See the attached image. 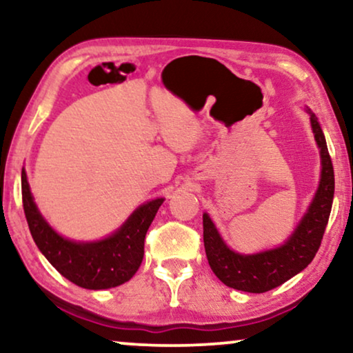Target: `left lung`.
Segmentation results:
<instances>
[{
  "label": "left lung",
  "mask_w": 353,
  "mask_h": 353,
  "mask_svg": "<svg viewBox=\"0 0 353 353\" xmlns=\"http://www.w3.org/2000/svg\"><path fill=\"white\" fill-rule=\"evenodd\" d=\"M307 112L320 148V185L302 220L284 244L257 254L234 252L226 245L209 214L202 215L207 260L212 272L228 288L254 294L272 291L307 268L320 249L334 197V168L316 115L308 108Z\"/></svg>",
  "instance_id": "obj_1"
}]
</instances>
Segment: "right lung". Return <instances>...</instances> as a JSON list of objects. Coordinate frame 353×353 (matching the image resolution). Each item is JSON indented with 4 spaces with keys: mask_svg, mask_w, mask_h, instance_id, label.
Here are the masks:
<instances>
[{
    "mask_svg": "<svg viewBox=\"0 0 353 353\" xmlns=\"http://www.w3.org/2000/svg\"><path fill=\"white\" fill-rule=\"evenodd\" d=\"M163 197L138 207L127 221L108 238L72 241L61 236L40 214L22 168V202L26 219L37 248L62 276L85 289H109L130 281L144 255V238Z\"/></svg>",
    "mask_w": 353,
    "mask_h": 353,
    "instance_id": "right-lung-1",
    "label": "right lung"
}]
</instances>
